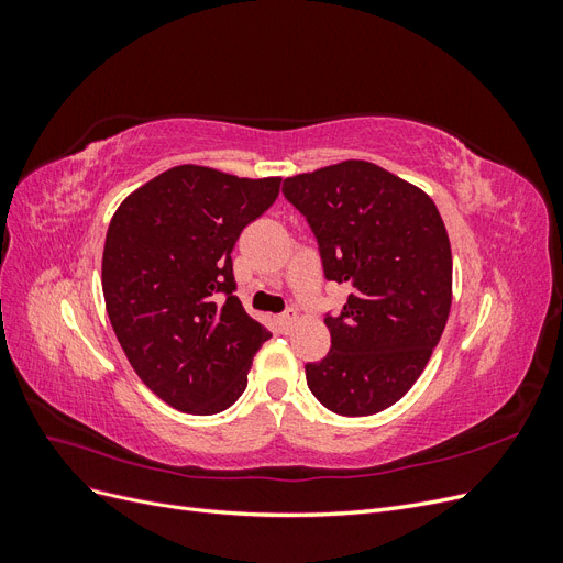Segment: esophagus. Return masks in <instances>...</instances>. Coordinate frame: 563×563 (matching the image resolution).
I'll use <instances>...</instances> for the list:
<instances>
[{
    "label": "esophagus",
    "mask_w": 563,
    "mask_h": 563,
    "mask_svg": "<svg viewBox=\"0 0 563 563\" xmlns=\"http://www.w3.org/2000/svg\"><path fill=\"white\" fill-rule=\"evenodd\" d=\"M296 310H286L284 314H279L277 317V323H279V329L284 331V333H288V331H291L294 329V323H296Z\"/></svg>",
    "instance_id": "1"
}]
</instances>
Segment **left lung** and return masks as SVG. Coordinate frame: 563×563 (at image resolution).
Instances as JSON below:
<instances>
[{
	"instance_id": "left-lung-1",
	"label": "left lung",
	"mask_w": 563,
	"mask_h": 563,
	"mask_svg": "<svg viewBox=\"0 0 563 563\" xmlns=\"http://www.w3.org/2000/svg\"><path fill=\"white\" fill-rule=\"evenodd\" d=\"M284 197L317 236L323 277L347 284L331 350L305 364L312 395L338 416L397 404L428 366L451 312V244L434 201L385 168L347 159L286 178Z\"/></svg>"
}]
</instances>
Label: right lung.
<instances>
[{
	"mask_svg": "<svg viewBox=\"0 0 563 563\" xmlns=\"http://www.w3.org/2000/svg\"><path fill=\"white\" fill-rule=\"evenodd\" d=\"M279 183L183 164L112 216L103 251L110 323L139 378L183 413L230 408L272 335L234 296L232 249L275 203Z\"/></svg>",
	"mask_w": 563,
	"mask_h": 563,
	"instance_id": "1",
	"label": "right lung"
}]
</instances>
